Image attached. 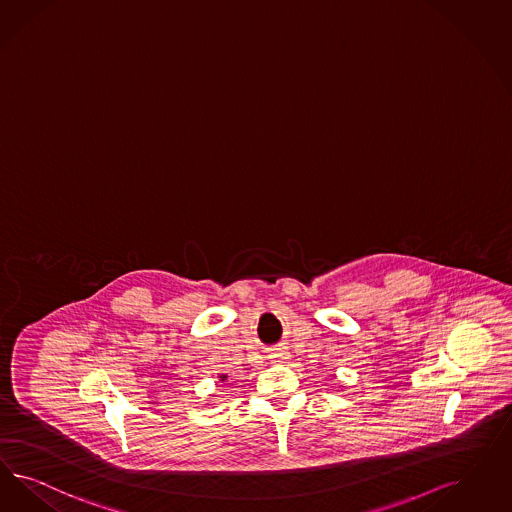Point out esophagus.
Instances as JSON below:
<instances>
[{"label":"esophagus","mask_w":512,"mask_h":512,"mask_svg":"<svg viewBox=\"0 0 512 512\" xmlns=\"http://www.w3.org/2000/svg\"><path fill=\"white\" fill-rule=\"evenodd\" d=\"M283 359H287V353L285 352H274L270 355L272 363H282Z\"/></svg>","instance_id":"1"}]
</instances>
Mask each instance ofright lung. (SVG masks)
I'll return each instance as SVG.
<instances>
[{
    "mask_svg": "<svg viewBox=\"0 0 512 512\" xmlns=\"http://www.w3.org/2000/svg\"><path fill=\"white\" fill-rule=\"evenodd\" d=\"M225 378H227V376H221V380H225Z\"/></svg>",
    "mask_w": 512,
    "mask_h": 512,
    "instance_id": "1",
    "label": "right lung"
}]
</instances>
